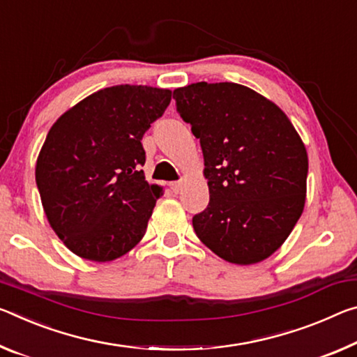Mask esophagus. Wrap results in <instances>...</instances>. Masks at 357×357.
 Masks as SVG:
<instances>
[{"label": "esophagus", "instance_id": "1", "mask_svg": "<svg viewBox=\"0 0 357 357\" xmlns=\"http://www.w3.org/2000/svg\"><path fill=\"white\" fill-rule=\"evenodd\" d=\"M169 188H172V190L176 192V194H178L181 188H183V183H181V181H174V183H169Z\"/></svg>", "mask_w": 357, "mask_h": 357}]
</instances>
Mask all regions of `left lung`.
Listing matches in <instances>:
<instances>
[{
    "label": "left lung",
    "instance_id": "1",
    "mask_svg": "<svg viewBox=\"0 0 357 357\" xmlns=\"http://www.w3.org/2000/svg\"><path fill=\"white\" fill-rule=\"evenodd\" d=\"M200 139L209 203L192 218L219 257L250 265L284 243L303 211L308 157L287 116L234 82H197L173 92Z\"/></svg>",
    "mask_w": 357,
    "mask_h": 357
}]
</instances>
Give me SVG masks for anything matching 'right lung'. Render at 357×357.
Segmentation results:
<instances>
[{"instance_id":"1","label":"right lung","mask_w":357,"mask_h":357,"mask_svg":"<svg viewBox=\"0 0 357 357\" xmlns=\"http://www.w3.org/2000/svg\"><path fill=\"white\" fill-rule=\"evenodd\" d=\"M169 101L167 89L107 87L49 130L36 185L49 224L79 257L114 260L144 236L160 188L144 179L141 139Z\"/></svg>"}]
</instances>
